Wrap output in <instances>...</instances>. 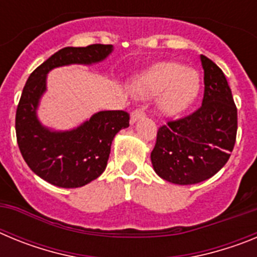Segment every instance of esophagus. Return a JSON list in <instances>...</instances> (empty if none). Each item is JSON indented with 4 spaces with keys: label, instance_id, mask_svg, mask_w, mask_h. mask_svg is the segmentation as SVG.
Returning a JSON list of instances; mask_svg holds the SVG:
<instances>
[{
    "label": "esophagus",
    "instance_id": "esophagus-1",
    "mask_svg": "<svg viewBox=\"0 0 257 257\" xmlns=\"http://www.w3.org/2000/svg\"><path fill=\"white\" fill-rule=\"evenodd\" d=\"M143 117H144V110H143V109H135V110L130 114V123L134 124Z\"/></svg>",
    "mask_w": 257,
    "mask_h": 257
}]
</instances>
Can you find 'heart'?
I'll return each mask as SVG.
<instances>
[{
    "label": "heart",
    "instance_id": "heart-1",
    "mask_svg": "<svg viewBox=\"0 0 257 257\" xmlns=\"http://www.w3.org/2000/svg\"><path fill=\"white\" fill-rule=\"evenodd\" d=\"M201 88L196 70L178 63H158L131 82V90L139 97H158V110L166 117H176L193 105Z\"/></svg>",
    "mask_w": 257,
    "mask_h": 257
}]
</instances>
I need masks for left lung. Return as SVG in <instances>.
Here are the masks:
<instances>
[{"label": "left lung", "instance_id": "obj_1", "mask_svg": "<svg viewBox=\"0 0 257 257\" xmlns=\"http://www.w3.org/2000/svg\"><path fill=\"white\" fill-rule=\"evenodd\" d=\"M201 64L205 73L202 106L161 127L151 153L156 174L178 185L212 178L228 162L237 135V108L225 76L205 55Z\"/></svg>", "mask_w": 257, "mask_h": 257}]
</instances>
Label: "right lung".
<instances>
[{"instance_id":"obj_1","label":"right lung","mask_w":257,"mask_h":257,"mask_svg":"<svg viewBox=\"0 0 257 257\" xmlns=\"http://www.w3.org/2000/svg\"><path fill=\"white\" fill-rule=\"evenodd\" d=\"M113 52V45L64 47L50 56L29 76L17 109L18 145L29 169L59 188H79L104 172L114 136L128 127L123 110H100L68 130L45 126L38 117L41 99L47 91V74L67 65H94Z\"/></svg>"}]
</instances>
